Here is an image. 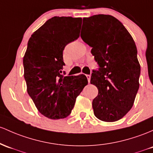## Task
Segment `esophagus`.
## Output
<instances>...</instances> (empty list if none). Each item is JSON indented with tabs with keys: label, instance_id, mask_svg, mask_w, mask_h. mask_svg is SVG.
Segmentation results:
<instances>
[{
	"label": "esophagus",
	"instance_id": "34e87169",
	"mask_svg": "<svg viewBox=\"0 0 153 153\" xmlns=\"http://www.w3.org/2000/svg\"><path fill=\"white\" fill-rule=\"evenodd\" d=\"M86 78L88 79V83H90V80H91V75H86Z\"/></svg>",
	"mask_w": 153,
	"mask_h": 153
}]
</instances>
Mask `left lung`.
Listing matches in <instances>:
<instances>
[{"label":"left lung","instance_id":"8db88e82","mask_svg":"<svg viewBox=\"0 0 153 153\" xmlns=\"http://www.w3.org/2000/svg\"><path fill=\"white\" fill-rule=\"evenodd\" d=\"M83 23L80 37L92 47L91 52L100 68L91 77V83L99 91L92 102L94 113L102 121H117L131 109L139 87L141 69L135 42L111 15H94L83 19Z\"/></svg>","mask_w":153,"mask_h":153}]
</instances>
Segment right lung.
I'll list each match as a JSON object with an SVG mask.
<instances>
[{
    "instance_id": "right-lung-1",
    "label": "right lung",
    "mask_w": 153,
    "mask_h": 153,
    "mask_svg": "<svg viewBox=\"0 0 153 153\" xmlns=\"http://www.w3.org/2000/svg\"><path fill=\"white\" fill-rule=\"evenodd\" d=\"M80 18L53 16L33 33L23 57L27 91L43 115L68 116L77 97L88 84L85 75L65 76L62 52L80 36Z\"/></svg>"
}]
</instances>
